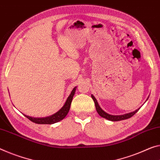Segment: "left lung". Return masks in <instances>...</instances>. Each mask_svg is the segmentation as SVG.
Masks as SVG:
<instances>
[{"label": "left lung", "mask_w": 160, "mask_h": 160, "mask_svg": "<svg viewBox=\"0 0 160 160\" xmlns=\"http://www.w3.org/2000/svg\"><path fill=\"white\" fill-rule=\"evenodd\" d=\"M92 98L94 102L96 109H97L98 114H99L102 117L105 118V119L109 120V121L117 122V121H121V120L127 119H129V118H131L132 116H134V115L136 114V113L138 112L139 109H140V108H139L138 109L135 110V111H134V112L127 113V114H122V115H112V114H108V113H107V112H105L104 110H103L102 108L100 107V106L99 105V104H98V102H97V100L96 99V98L94 97V95L92 94ZM148 98H147L146 101H147Z\"/></svg>", "instance_id": "8db88e82"}]
</instances>
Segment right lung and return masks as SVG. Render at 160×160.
Segmentation results:
<instances>
[{"instance_id": "1", "label": "right lung", "mask_w": 160, "mask_h": 160, "mask_svg": "<svg viewBox=\"0 0 160 160\" xmlns=\"http://www.w3.org/2000/svg\"><path fill=\"white\" fill-rule=\"evenodd\" d=\"M76 88L77 87H74L73 88V90L71 92L70 95L68 96L67 99H66L65 104L61 107L57 112H56L55 114H53L51 116L46 117H32L27 116L26 114H23L26 117L28 118L29 120H31V122H33L36 124H52L54 123L60 122L61 120L64 119L66 115L68 113V111L70 109L71 104H72L73 95L75 94Z\"/></svg>"}]
</instances>
